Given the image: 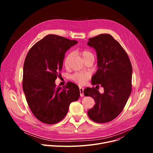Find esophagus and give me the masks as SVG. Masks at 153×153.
Wrapping results in <instances>:
<instances>
[{"mask_svg":"<svg viewBox=\"0 0 153 153\" xmlns=\"http://www.w3.org/2000/svg\"><path fill=\"white\" fill-rule=\"evenodd\" d=\"M83 90H84V89L82 88V87H79V91H80V97H83L84 96Z\"/></svg>","mask_w":153,"mask_h":153,"instance_id":"34e87169","label":"esophagus"}]
</instances>
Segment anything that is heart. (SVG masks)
Segmentation results:
<instances>
[{
	"mask_svg": "<svg viewBox=\"0 0 153 153\" xmlns=\"http://www.w3.org/2000/svg\"><path fill=\"white\" fill-rule=\"evenodd\" d=\"M79 53L82 56L83 60L90 57H94L93 53L89 50H83L79 51ZM73 59V54L72 53H69L66 55L63 60V65L65 68H69L70 67ZM90 77L91 74L89 72L82 71L73 74L71 76V79L80 85H83L87 82V81L88 80Z\"/></svg>",
	"mask_w": 153,
	"mask_h": 153,
	"instance_id": "obj_1",
	"label": "heart"
}]
</instances>
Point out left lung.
Returning <instances> with one entry per match:
<instances>
[{
    "label": "left lung",
    "mask_w": 153,
    "mask_h": 153,
    "mask_svg": "<svg viewBox=\"0 0 153 153\" xmlns=\"http://www.w3.org/2000/svg\"><path fill=\"white\" fill-rule=\"evenodd\" d=\"M87 45L96 50L97 59L98 69L91 83L100 84L104 90L102 94L94 87L84 90L85 96L92 97L96 102L88 115L97 123L110 122L122 111L131 93L132 65L127 53L110 34L90 38Z\"/></svg>",
    "instance_id": "left-lung-1"
}]
</instances>
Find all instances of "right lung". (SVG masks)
<instances>
[{"mask_svg": "<svg viewBox=\"0 0 153 153\" xmlns=\"http://www.w3.org/2000/svg\"><path fill=\"white\" fill-rule=\"evenodd\" d=\"M76 40L48 34L28 51L23 70V90L34 116L40 121L54 124L67 115L69 106L80 96L77 85L68 82L56 87L55 80L62 70L65 54Z\"/></svg>", "mask_w": 153, "mask_h": 153, "instance_id": "obj_1", "label": "right lung"}]
</instances>
